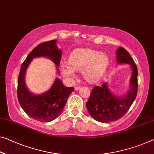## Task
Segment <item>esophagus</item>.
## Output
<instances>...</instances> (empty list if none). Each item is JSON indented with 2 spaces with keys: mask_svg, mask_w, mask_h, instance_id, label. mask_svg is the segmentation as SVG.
<instances>
[{
  "mask_svg": "<svg viewBox=\"0 0 154 154\" xmlns=\"http://www.w3.org/2000/svg\"><path fill=\"white\" fill-rule=\"evenodd\" d=\"M80 88H81V87H80V86H76V87H75L74 89H75V91H78V90H79V89H80Z\"/></svg>",
  "mask_w": 154,
  "mask_h": 154,
  "instance_id": "esophagus-1",
  "label": "esophagus"
}]
</instances>
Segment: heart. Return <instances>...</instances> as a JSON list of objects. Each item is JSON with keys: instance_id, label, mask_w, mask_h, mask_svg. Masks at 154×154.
<instances>
[{"instance_id": "obj_1", "label": "heart", "mask_w": 154, "mask_h": 154, "mask_svg": "<svg viewBox=\"0 0 154 154\" xmlns=\"http://www.w3.org/2000/svg\"><path fill=\"white\" fill-rule=\"evenodd\" d=\"M109 65L107 54L91 49H77L70 54L69 63L60 64L61 74L69 80L75 78V71L82 72L84 79L89 82L98 81Z\"/></svg>"}]
</instances>
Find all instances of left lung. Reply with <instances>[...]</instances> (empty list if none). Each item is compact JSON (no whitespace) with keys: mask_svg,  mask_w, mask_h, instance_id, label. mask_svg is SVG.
<instances>
[{"mask_svg":"<svg viewBox=\"0 0 154 154\" xmlns=\"http://www.w3.org/2000/svg\"><path fill=\"white\" fill-rule=\"evenodd\" d=\"M118 64H129L132 73L129 90L125 95L118 96L109 88L107 82L94 87L86 107L89 114L96 120L104 123L116 121L127 112L136 98L138 91V69L128 51L123 47L116 50Z\"/></svg>","mask_w":154,"mask_h":154,"instance_id":"1","label":"left lung"}]
</instances>
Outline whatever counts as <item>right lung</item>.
Returning a JSON list of instances; mask_svg holds the SVG:
<instances>
[{
	"label": "right lung",
	"instance_id": "add662e5",
	"mask_svg": "<svg viewBox=\"0 0 154 154\" xmlns=\"http://www.w3.org/2000/svg\"><path fill=\"white\" fill-rule=\"evenodd\" d=\"M57 41H47L36 46L26 58L18 75L17 95L21 107L33 119L40 122H51L59 116L74 87H65L56 78L51 88L41 94L31 92L25 83V73L33 59L45 57L54 63L57 74L63 51L56 45Z\"/></svg>",
	"mask_w": 154,
	"mask_h": 154
}]
</instances>
